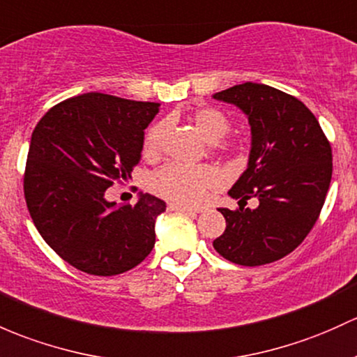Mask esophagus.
<instances>
[{"label": "esophagus", "instance_id": "1", "mask_svg": "<svg viewBox=\"0 0 357 357\" xmlns=\"http://www.w3.org/2000/svg\"><path fill=\"white\" fill-rule=\"evenodd\" d=\"M172 211H178V213H185V214H199L201 209L197 208H189V206H180V204H170Z\"/></svg>", "mask_w": 357, "mask_h": 357}]
</instances>
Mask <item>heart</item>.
<instances>
[{
	"instance_id": "heart-1",
	"label": "heart",
	"mask_w": 357,
	"mask_h": 357,
	"mask_svg": "<svg viewBox=\"0 0 357 357\" xmlns=\"http://www.w3.org/2000/svg\"><path fill=\"white\" fill-rule=\"evenodd\" d=\"M192 122L206 141L213 143V148L228 149L223 144V137L228 136L231 122L221 110L199 109L192 114ZM165 134V122H156L148 129L144 137V149L148 153L158 151ZM221 183V175L216 168L209 165L189 167L183 163H167L155 172L151 177V189L174 204L197 206L206 199L209 190L216 189Z\"/></svg>"
}]
</instances>
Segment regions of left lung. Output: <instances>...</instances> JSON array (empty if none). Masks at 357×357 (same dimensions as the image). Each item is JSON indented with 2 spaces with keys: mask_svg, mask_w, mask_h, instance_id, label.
<instances>
[{
  "mask_svg": "<svg viewBox=\"0 0 357 357\" xmlns=\"http://www.w3.org/2000/svg\"><path fill=\"white\" fill-rule=\"evenodd\" d=\"M248 117L247 170L229 189L238 209L220 208L226 229L213 247L238 266L275 262L294 250L324 208L332 178V148L305 103L262 83H241L213 95ZM255 197L259 206L245 208Z\"/></svg>",
  "mask_w": 357,
  "mask_h": 357,
  "instance_id": "left-lung-1",
  "label": "left lung"
}]
</instances>
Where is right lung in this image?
<instances>
[{
	"label": "right lung",
	"mask_w": 357,
	"mask_h": 357,
	"mask_svg": "<svg viewBox=\"0 0 357 357\" xmlns=\"http://www.w3.org/2000/svg\"><path fill=\"white\" fill-rule=\"evenodd\" d=\"M158 107L91 91L57 103L33 129L26 208L45 243L78 271L122 274L155 247L162 199L141 194L134 206H117L105 190L131 178Z\"/></svg>",
	"instance_id": "right-lung-1"
}]
</instances>
